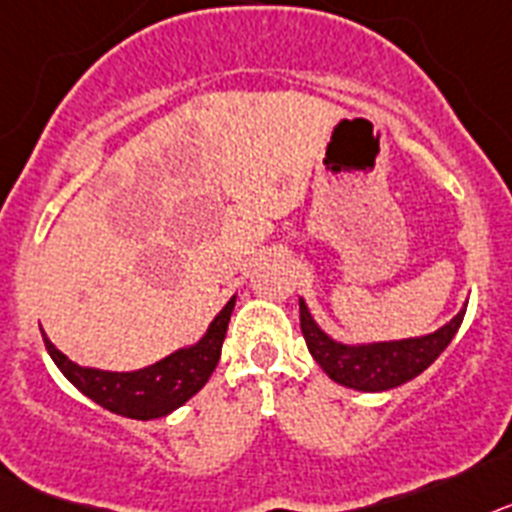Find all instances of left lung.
<instances>
[{
	"instance_id": "8db88e82",
	"label": "left lung",
	"mask_w": 512,
	"mask_h": 512,
	"mask_svg": "<svg viewBox=\"0 0 512 512\" xmlns=\"http://www.w3.org/2000/svg\"><path fill=\"white\" fill-rule=\"evenodd\" d=\"M464 309L441 327L422 337H404L389 342H366V345H345L332 340L327 332L314 322L309 306L299 299V319L304 332L306 348L311 358L322 366V371L337 384L355 391H386L402 386L420 376L430 363L438 361V355L448 348V342L456 337Z\"/></svg>"
}]
</instances>
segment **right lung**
Listing matches in <instances>:
<instances>
[{
	"instance_id": "1",
	"label": "right lung",
	"mask_w": 512,
	"mask_h": 512,
	"mask_svg": "<svg viewBox=\"0 0 512 512\" xmlns=\"http://www.w3.org/2000/svg\"><path fill=\"white\" fill-rule=\"evenodd\" d=\"M234 301L237 296L226 301L201 340L139 371H100V368L79 366L48 340L46 332H41L53 363L84 397H90L113 415L131 417V420H157L182 407L211 379L213 368L221 358V345H224Z\"/></svg>"
}]
</instances>
